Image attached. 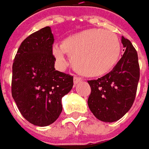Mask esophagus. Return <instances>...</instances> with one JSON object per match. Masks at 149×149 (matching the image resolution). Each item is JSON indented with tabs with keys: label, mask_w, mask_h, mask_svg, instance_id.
<instances>
[{
	"label": "esophagus",
	"mask_w": 149,
	"mask_h": 149,
	"mask_svg": "<svg viewBox=\"0 0 149 149\" xmlns=\"http://www.w3.org/2000/svg\"><path fill=\"white\" fill-rule=\"evenodd\" d=\"M81 81H82V78L79 77H74V78H73V83H74V84H79Z\"/></svg>",
	"instance_id": "obj_1"
}]
</instances>
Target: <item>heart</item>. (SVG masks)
I'll return each instance as SVG.
<instances>
[{"label": "heart", "instance_id": "b5f03b06", "mask_svg": "<svg viewBox=\"0 0 149 149\" xmlns=\"http://www.w3.org/2000/svg\"><path fill=\"white\" fill-rule=\"evenodd\" d=\"M72 59L75 71L85 77H100L109 72L116 65L120 54L117 36L109 31L92 28L65 38L62 45L53 46V54L61 65Z\"/></svg>", "mask_w": 149, "mask_h": 149}]
</instances>
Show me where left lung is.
<instances>
[{
    "mask_svg": "<svg viewBox=\"0 0 149 149\" xmlns=\"http://www.w3.org/2000/svg\"><path fill=\"white\" fill-rule=\"evenodd\" d=\"M124 54L113 69L96 80H88L91 93L88 105L92 113L103 122H115L133 105L140 78L136 50L122 36Z\"/></svg>",
    "mask_w": 149,
    "mask_h": 149,
    "instance_id": "left-lung-1",
    "label": "left lung"
}]
</instances>
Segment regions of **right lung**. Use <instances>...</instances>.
I'll return each mask as SVG.
<instances>
[{
	"mask_svg": "<svg viewBox=\"0 0 149 149\" xmlns=\"http://www.w3.org/2000/svg\"><path fill=\"white\" fill-rule=\"evenodd\" d=\"M54 35L49 26L26 37L13 64L12 95L23 117L37 126L53 124L61 113V99L73 77L55 71Z\"/></svg>",
	"mask_w": 149,
	"mask_h": 149,
	"instance_id": "obj_1",
	"label": "right lung"
}]
</instances>
